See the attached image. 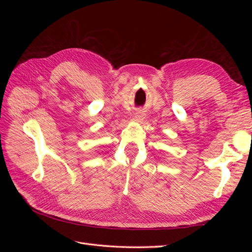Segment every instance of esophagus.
<instances>
[{"label": "esophagus", "mask_w": 252, "mask_h": 252, "mask_svg": "<svg viewBox=\"0 0 252 252\" xmlns=\"http://www.w3.org/2000/svg\"><path fill=\"white\" fill-rule=\"evenodd\" d=\"M135 119L139 120V121H143L145 119V114L142 111H136L135 112Z\"/></svg>", "instance_id": "obj_1"}]
</instances>
